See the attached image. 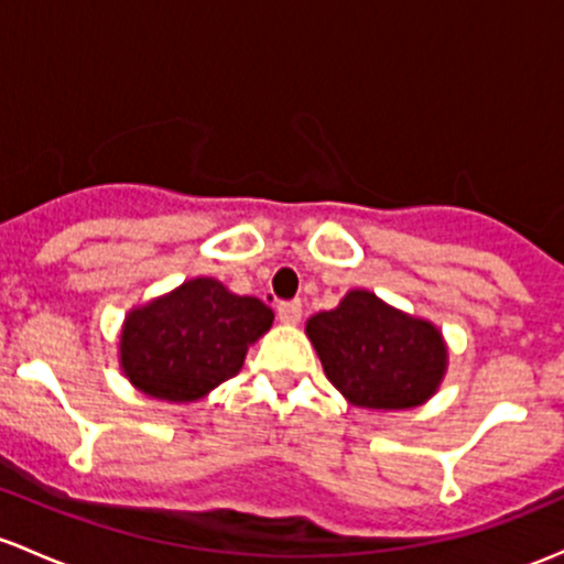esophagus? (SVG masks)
I'll use <instances>...</instances> for the list:
<instances>
[{
	"label": "esophagus",
	"mask_w": 564,
	"mask_h": 564,
	"mask_svg": "<svg viewBox=\"0 0 564 564\" xmlns=\"http://www.w3.org/2000/svg\"><path fill=\"white\" fill-rule=\"evenodd\" d=\"M278 318H281L283 324H300L302 302H281V305H278Z\"/></svg>",
	"instance_id": "esophagus-1"
}]
</instances>
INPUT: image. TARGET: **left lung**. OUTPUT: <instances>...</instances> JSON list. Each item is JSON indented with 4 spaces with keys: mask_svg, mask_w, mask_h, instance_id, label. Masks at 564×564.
Returning <instances> with one entry per match:
<instances>
[{
    "mask_svg": "<svg viewBox=\"0 0 564 564\" xmlns=\"http://www.w3.org/2000/svg\"><path fill=\"white\" fill-rule=\"evenodd\" d=\"M305 335L332 387L367 411L424 405L448 370L443 332L367 289H351L337 307L307 318Z\"/></svg>",
    "mask_w": 564,
    "mask_h": 564,
    "instance_id": "left-lung-1",
    "label": "left lung"
}]
</instances>
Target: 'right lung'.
<instances>
[{"label": "right lung", "instance_id": "right-lung-1", "mask_svg": "<svg viewBox=\"0 0 564 564\" xmlns=\"http://www.w3.org/2000/svg\"><path fill=\"white\" fill-rule=\"evenodd\" d=\"M272 318L262 300L240 297L216 278H188L127 313L118 365L142 394L186 405L242 370Z\"/></svg>", "mask_w": 564, "mask_h": 564}]
</instances>
